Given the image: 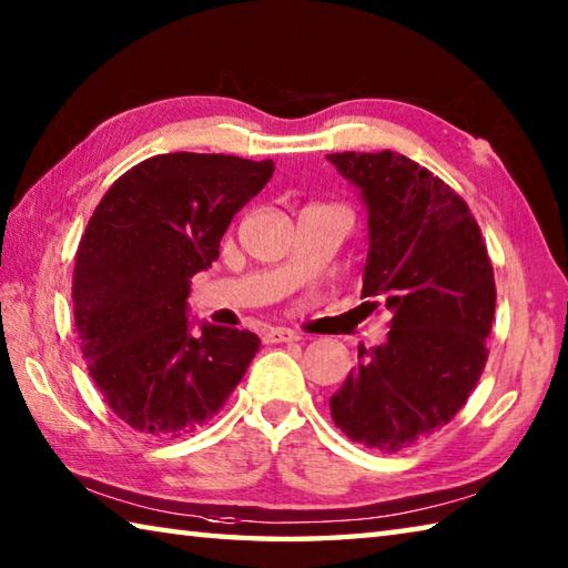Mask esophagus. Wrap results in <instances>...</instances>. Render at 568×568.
<instances>
[{
    "label": "esophagus",
    "mask_w": 568,
    "mask_h": 568,
    "mask_svg": "<svg viewBox=\"0 0 568 568\" xmlns=\"http://www.w3.org/2000/svg\"><path fill=\"white\" fill-rule=\"evenodd\" d=\"M292 341H298V336L294 334L292 328L276 326V328H270L264 334V344H292Z\"/></svg>",
    "instance_id": "34e87169"
}]
</instances>
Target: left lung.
<instances>
[{
  "instance_id": "8db88e82",
  "label": "left lung",
  "mask_w": 568,
  "mask_h": 568,
  "mask_svg": "<svg viewBox=\"0 0 568 568\" xmlns=\"http://www.w3.org/2000/svg\"><path fill=\"white\" fill-rule=\"evenodd\" d=\"M326 158L368 212L361 296L393 314L388 341L363 348L331 395V417L353 443L398 453L450 423L483 376L495 272L465 200L430 170L393 151Z\"/></svg>"
}]
</instances>
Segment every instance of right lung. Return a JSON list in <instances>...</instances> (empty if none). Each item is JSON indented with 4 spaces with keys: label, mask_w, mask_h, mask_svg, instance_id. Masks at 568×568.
I'll list each match as a JSON object with an SVG mask.
<instances>
[{
    "label": "right lung",
    "mask_w": 568,
    "mask_h": 568,
    "mask_svg": "<svg viewBox=\"0 0 568 568\" xmlns=\"http://www.w3.org/2000/svg\"><path fill=\"white\" fill-rule=\"evenodd\" d=\"M272 173V160L155 155L118 178L89 220L73 264V321L95 388L133 430H195L260 351L252 331L205 321L192 334L187 296Z\"/></svg>",
    "instance_id": "obj_1"
}]
</instances>
